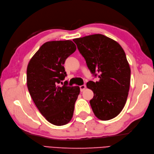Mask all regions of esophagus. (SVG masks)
<instances>
[{
    "label": "esophagus",
    "mask_w": 154,
    "mask_h": 154,
    "mask_svg": "<svg viewBox=\"0 0 154 154\" xmlns=\"http://www.w3.org/2000/svg\"><path fill=\"white\" fill-rule=\"evenodd\" d=\"M80 91L81 92H83V91H84L85 88H86V85H80Z\"/></svg>",
    "instance_id": "1"
}]
</instances>
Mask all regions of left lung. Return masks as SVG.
<instances>
[{
    "instance_id": "obj_1",
    "label": "left lung",
    "mask_w": 154,
    "mask_h": 154,
    "mask_svg": "<svg viewBox=\"0 0 154 154\" xmlns=\"http://www.w3.org/2000/svg\"><path fill=\"white\" fill-rule=\"evenodd\" d=\"M87 66L98 82L89 81L94 92L90 100L96 117L106 121L116 117L126 103L130 83V69L124 50L117 42L101 34L73 39Z\"/></svg>"
}]
</instances>
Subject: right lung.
<instances>
[{"label": "right lung", "mask_w": 154, "mask_h": 154, "mask_svg": "<svg viewBox=\"0 0 154 154\" xmlns=\"http://www.w3.org/2000/svg\"><path fill=\"white\" fill-rule=\"evenodd\" d=\"M76 49L71 40L47 42L27 66V85L32 99L44 117L57 126L71 121L80 92V87H70L67 81L58 85L67 76L63 64Z\"/></svg>", "instance_id": "add662e5"}]
</instances>
